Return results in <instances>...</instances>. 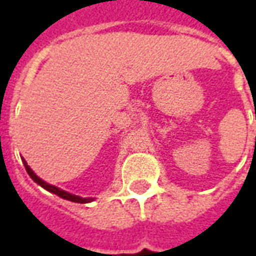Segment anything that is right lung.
I'll return each mask as SVG.
<instances>
[{
    "mask_svg": "<svg viewBox=\"0 0 256 256\" xmlns=\"http://www.w3.org/2000/svg\"><path fill=\"white\" fill-rule=\"evenodd\" d=\"M22 160H23V164H24L26 170H27V172H28V176H30V177L32 178V180H34L36 184H38V185H41L44 189H46V190H49L50 193L58 194V198H66V200H70V202H74V203H90V202H93V198H79V196H75V194H72V193H68V192H66V190H63V189L54 186V185H50V184H46L45 181H42L41 178L38 177L36 172L31 170L30 166L27 164V162H26L24 159H22Z\"/></svg>",
    "mask_w": 256,
    "mask_h": 256,
    "instance_id": "1",
    "label": "right lung"
}]
</instances>
